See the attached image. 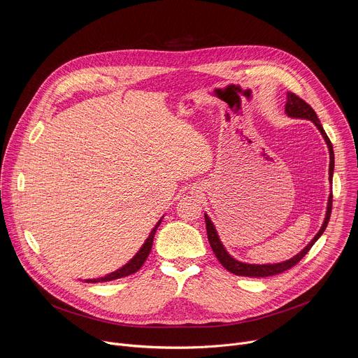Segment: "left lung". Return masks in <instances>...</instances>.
<instances>
[{
    "label": "left lung",
    "instance_id": "1",
    "mask_svg": "<svg viewBox=\"0 0 358 358\" xmlns=\"http://www.w3.org/2000/svg\"><path fill=\"white\" fill-rule=\"evenodd\" d=\"M287 101H286V106H285V112L287 116L294 117V119H306V120H310L316 124V127L319 129V131L322 133V136L324 137L327 147H329V152H330V169H329V174H330V182L333 180V171H334V151H333V144L330 141V138L327 137L323 126L320 124V120L316 115V112L313 110V108L310 105L306 103L303 99H300L299 96H296L292 92H287ZM331 203H333V194H330L329 196V202H327V213H326V218L324 222L320 228V231L316 234V236L308 243L303 250H300L296 257H293L289 261L280 262V264H273V265H250V264H242L236 259H234L231 255L225 250L224 245L220 241V236L217 234V229L214 227V224L211 222L210 217L206 214V225H207V234H208V241L210 245L215 253L217 259L220 261V264L231 273L238 275V276H248V278H266V276H273V275H279L290 268H293L294 265H297L306 253L310 250V248L315 245V242L322 236V234L324 232V229L327 228L330 215H331Z\"/></svg>",
    "mask_w": 358,
    "mask_h": 358
}]
</instances>
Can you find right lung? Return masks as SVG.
<instances>
[{"instance_id":"1","label":"right lung","mask_w":358,"mask_h":358,"mask_svg":"<svg viewBox=\"0 0 358 358\" xmlns=\"http://www.w3.org/2000/svg\"><path fill=\"white\" fill-rule=\"evenodd\" d=\"M162 220L157 222V225L152 228V231L150 232L148 238L145 239V242L143 243V246L140 248V250L134 255V258L130 259L124 266H122L120 269H117L116 272H112L103 278H97V279H87L86 282H92V283H96V282H109V280H115V279H120V278H126L129 275H133L136 273L141 266L145 262L147 257L150 255V250H151V246H152V239H155V235H156V231L160 225Z\"/></svg>"}]
</instances>
